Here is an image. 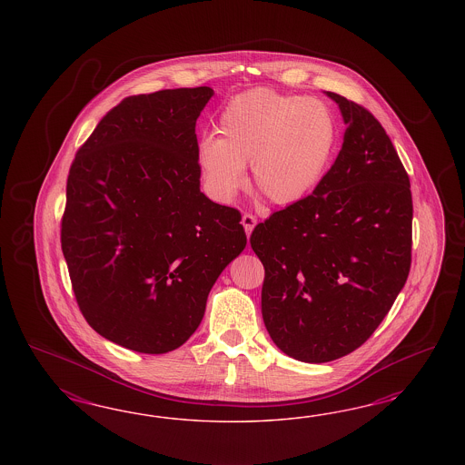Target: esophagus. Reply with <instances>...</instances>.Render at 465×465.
<instances>
[{
    "label": "esophagus",
    "mask_w": 465,
    "mask_h": 465,
    "mask_svg": "<svg viewBox=\"0 0 465 465\" xmlns=\"http://www.w3.org/2000/svg\"><path fill=\"white\" fill-rule=\"evenodd\" d=\"M242 225L245 228V233H247V237L252 233L253 226L257 225V218L251 214V213H245L243 216H242Z\"/></svg>",
    "instance_id": "obj_1"
}]
</instances>
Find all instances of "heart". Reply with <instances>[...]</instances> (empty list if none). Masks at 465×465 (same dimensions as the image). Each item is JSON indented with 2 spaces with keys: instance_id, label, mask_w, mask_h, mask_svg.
Masks as SVG:
<instances>
[{
  "instance_id": "heart-1",
  "label": "heart",
  "mask_w": 465,
  "mask_h": 465,
  "mask_svg": "<svg viewBox=\"0 0 465 465\" xmlns=\"http://www.w3.org/2000/svg\"><path fill=\"white\" fill-rule=\"evenodd\" d=\"M216 131L218 140L199 143L197 165L218 201L239 193L251 163L255 191L272 204H296L322 181L338 143L336 117L322 100L268 88L230 100Z\"/></svg>"
}]
</instances>
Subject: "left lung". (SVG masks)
I'll return each mask as SVG.
<instances>
[{
	"mask_svg": "<svg viewBox=\"0 0 465 465\" xmlns=\"http://www.w3.org/2000/svg\"><path fill=\"white\" fill-rule=\"evenodd\" d=\"M346 133L313 194L253 228L269 336L284 354L325 363L358 350L394 305L411 269L409 175L363 105L325 92Z\"/></svg>",
	"mask_w": 465,
	"mask_h": 465,
	"instance_id": "left-lung-1",
	"label": "left lung"
}]
</instances>
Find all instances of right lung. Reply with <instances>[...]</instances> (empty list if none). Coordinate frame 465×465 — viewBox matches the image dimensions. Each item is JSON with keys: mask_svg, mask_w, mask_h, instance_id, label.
Listing matches in <instances>:
<instances>
[{"mask_svg": "<svg viewBox=\"0 0 465 465\" xmlns=\"http://www.w3.org/2000/svg\"><path fill=\"white\" fill-rule=\"evenodd\" d=\"M213 94L127 97L71 163L61 249L74 298L95 332L131 351L183 346L247 243L239 210L199 189L196 121Z\"/></svg>", "mask_w": 465, "mask_h": 465, "instance_id": "add662e5", "label": "right lung"}]
</instances>
